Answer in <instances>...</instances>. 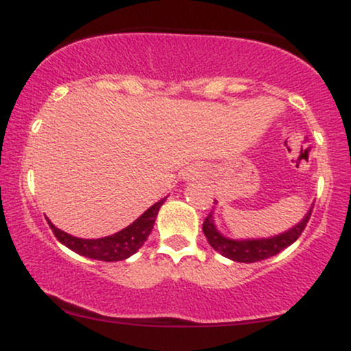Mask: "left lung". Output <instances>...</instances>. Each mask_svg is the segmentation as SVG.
Masks as SVG:
<instances>
[{"mask_svg": "<svg viewBox=\"0 0 351 351\" xmlns=\"http://www.w3.org/2000/svg\"><path fill=\"white\" fill-rule=\"evenodd\" d=\"M313 206L310 208V211L305 215L304 219L300 221L297 226H293L289 231L282 232L279 236L267 237V239H245V241H236L224 237L217 231L215 226V221H213V211L209 213L203 223V232L206 236L209 245H211L215 251L223 254L228 259L236 261V263H257V261H264L267 257L276 256L280 251H284L285 247L295 243L299 239L302 232H304L305 226H307L310 215H312Z\"/></svg>", "mask_w": 351, "mask_h": 351, "instance_id": "left-lung-1", "label": "left lung"}]
</instances>
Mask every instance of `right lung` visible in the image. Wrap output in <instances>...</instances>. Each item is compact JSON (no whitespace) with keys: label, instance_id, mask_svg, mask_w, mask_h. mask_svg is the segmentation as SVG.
Here are the masks:
<instances>
[{"label":"right lung","instance_id":"right-lung-1","mask_svg":"<svg viewBox=\"0 0 351 351\" xmlns=\"http://www.w3.org/2000/svg\"><path fill=\"white\" fill-rule=\"evenodd\" d=\"M165 199L167 198L160 199L158 203L148 208L130 226H127L112 236L100 237V239H80V237H74L67 234V232L60 231L51 221H47V223H49L52 232L58 237L59 243L69 247L71 251L77 252L80 256L90 257V259L117 263V261H123L127 257L134 256L142 247L147 237L150 236L156 215H158L160 206L165 203Z\"/></svg>","mask_w":351,"mask_h":351}]
</instances>
